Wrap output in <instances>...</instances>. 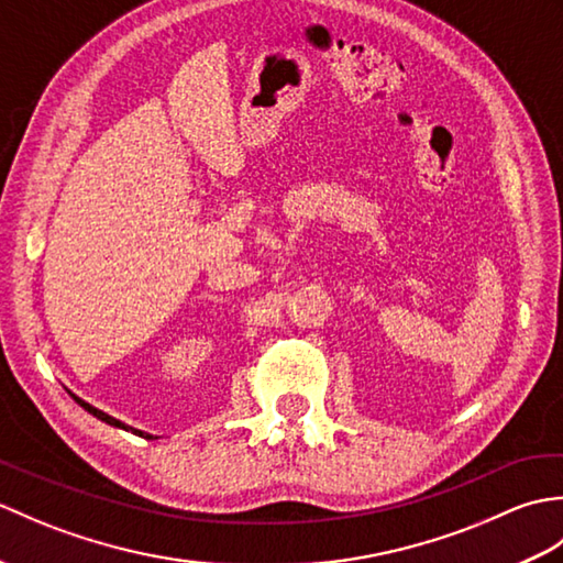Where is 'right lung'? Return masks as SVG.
Masks as SVG:
<instances>
[{"instance_id":"add662e5","label":"right lung","mask_w":563,"mask_h":563,"mask_svg":"<svg viewBox=\"0 0 563 563\" xmlns=\"http://www.w3.org/2000/svg\"><path fill=\"white\" fill-rule=\"evenodd\" d=\"M71 397H75V394H71ZM75 401L81 406L84 411H89L91 416H97L99 421H103V423H109V426H115V428H123V430H130V433H135V435H145V438H152V435H147V433H142V430H135V428H130V426H125L123 421H118V418H113V416H109V413H103V411H99L97 406H91V404H87V401H81L79 397H75Z\"/></svg>"}]
</instances>
